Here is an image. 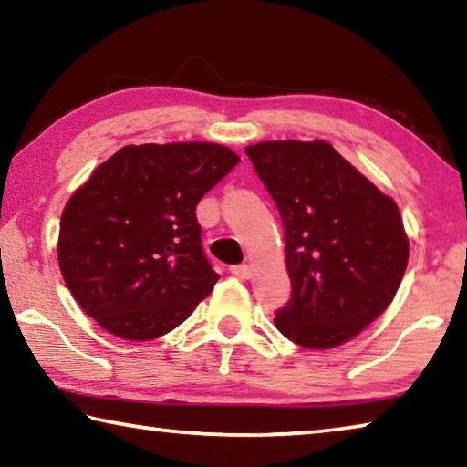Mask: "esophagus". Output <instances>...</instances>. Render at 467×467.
<instances>
[{"instance_id": "obj_1", "label": "esophagus", "mask_w": 467, "mask_h": 467, "mask_svg": "<svg viewBox=\"0 0 467 467\" xmlns=\"http://www.w3.org/2000/svg\"><path fill=\"white\" fill-rule=\"evenodd\" d=\"M231 274H233V275H236V278H241V280H247L249 275H251V267H249L247 264L233 265V267H231Z\"/></svg>"}]
</instances>
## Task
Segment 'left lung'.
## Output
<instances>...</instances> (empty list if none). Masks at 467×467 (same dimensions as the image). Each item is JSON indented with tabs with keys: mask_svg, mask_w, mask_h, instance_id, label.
<instances>
[{
	"mask_svg": "<svg viewBox=\"0 0 467 467\" xmlns=\"http://www.w3.org/2000/svg\"><path fill=\"white\" fill-rule=\"evenodd\" d=\"M284 224L292 295L275 327L327 350L381 315L408 265L400 210L327 141H262L244 150Z\"/></svg>",
	"mask_w": 467,
	"mask_h": 467,
	"instance_id": "1",
	"label": "left lung"
}]
</instances>
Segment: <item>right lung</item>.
Listing matches in <instances>:
<instances>
[{
  "instance_id": "1",
  "label": "right lung",
  "mask_w": 467,
  "mask_h": 467,
  "mask_svg": "<svg viewBox=\"0 0 467 467\" xmlns=\"http://www.w3.org/2000/svg\"><path fill=\"white\" fill-rule=\"evenodd\" d=\"M239 164L205 141L125 146L63 210L59 267L88 317L123 339L181 326L218 280L195 205Z\"/></svg>"
}]
</instances>
